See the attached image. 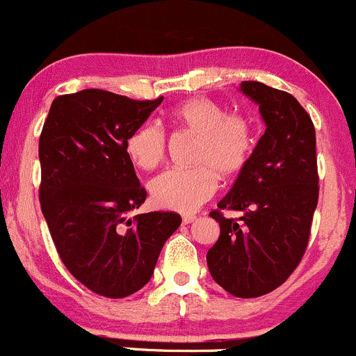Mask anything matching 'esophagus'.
Masks as SVG:
<instances>
[{
    "instance_id": "esophagus-1",
    "label": "esophagus",
    "mask_w": 356,
    "mask_h": 356,
    "mask_svg": "<svg viewBox=\"0 0 356 356\" xmlns=\"http://www.w3.org/2000/svg\"><path fill=\"white\" fill-rule=\"evenodd\" d=\"M194 220H196L194 214H182V222H184V225H189V222H193Z\"/></svg>"
}]
</instances>
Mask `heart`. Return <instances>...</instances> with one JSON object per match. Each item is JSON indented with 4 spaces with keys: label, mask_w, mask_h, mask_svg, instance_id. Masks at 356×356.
I'll use <instances>...</instances> for the list:
<instances>
[{
    "label": "heart",
    "mask_w": 356,
    "mask_h": 356,
    "mask_svg": "<svg viewBox=\"0 0 356 356\" xmlns=\"http://www.w3.org/2000/svg\"><path fill=\"white\" fill-rule=\"evenodd\" d=\"M175 127L196 135L189 169H167L148 184L150 197L160 208L194 211L213 196L222 177L235 175L248 163L255 148V123L240 111L226 113L208 97H189L172 111ZM127 154L140 169L157 167L165 155V135L155 124H143L127 142Z\"/></svg>",
    "instance_id": "b5f03b06"
}]
</instances>
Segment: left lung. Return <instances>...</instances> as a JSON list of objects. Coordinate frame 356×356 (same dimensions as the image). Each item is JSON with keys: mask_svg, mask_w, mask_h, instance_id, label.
Here are the masks:
<instances>
[{"mask_svg": "<svg viewBox=\"0 0 356 356\" xmlns=\"http://www.w3.org/2000/svg\"><path fill=\"white\" fill-rule=\"evenodd\" d=\"M241 91L259 104L267 128L220 209L209 213L221 233L206 260L214 282L250 299L282 286L302 260L319 175L314 124L299 101L257 81L241 83ZM222 209L244 216L225 218Z\"/></svg>", "mask_w": 356, "mask_h": 356, "instance_id": "8db88e82", "label": "left lung"}]
</instances>
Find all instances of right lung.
<instances>
[{
	"label": "right lung",
	"instance_id": "obj_1",
	"mask_svg": "<svg viewBox=\"0 0 356 356\" xmlns=\"http://www.w3.org/2000/svg\"><path fill=\"white\" fill-rule=\"evenodd\" d=\"M103 89L57 96L38 143V197L58 257L97 296L123 299L150 280L160 250L182 218L142 206L127 142L162 103Z\"/></svg>",
	"mask_w": 356,
	"mask_h": 356
}]
</instances>
